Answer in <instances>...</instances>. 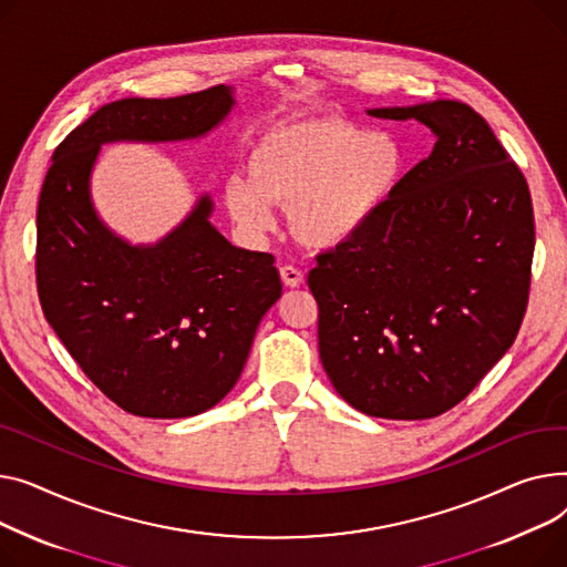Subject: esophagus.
<instances>
[{"label": "esophagus", "mask_w": 567, "mask_h": 567, "mask_svg": "<svg viewBox=\"0 0 567 567\" xmlns=\"http://www.w3.org/2000/svg\"><path fill=\"white\" fill-rule=\"evenodd\" d=\"M281 279H284V284L288 288H299V286L305 284V272L299 270V268H295V265H284V268H281Z\"/></svg>", "instance_id": "34e87169"}]
</instances>
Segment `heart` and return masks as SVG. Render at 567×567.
I'll return each instance as SVG.
<instances>
[{"instance_id": "heart-1", "label": "heart", "mask_w": 567, "mask_h": 567, "mask_svg": "<svg viewBox=\"0 0 567 567\" xmlns=\"http://www.w3.org/2000/svg\"><path fill=\"white\" fill-rule=\"evenodd\" d=\"M405 169V151L389 132L346 118L272 127L249 153V172L230 174L224 198L247 230L275 226V206H292V228L311 247L348 243L386 204Z\"/></svg>"}]
</instances>
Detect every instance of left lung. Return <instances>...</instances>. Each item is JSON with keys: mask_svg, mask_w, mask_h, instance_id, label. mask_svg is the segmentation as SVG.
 <instances>
[{"mask_svg": "<svg viewBox=\"0 0 567 567\" xmlns=\"http://www.w3.org/2000/svg\"><path fill=\"white\" fill-rule=\"evenodd\" d=\"M369 114L414 118L437 142L354 238L316 256L320 359L354 410L432 419L464 401L517 337L534 206L519 166L470 105Z\"/></svg>", "mask_w": 567, "mask_h": 567, "instance_id": "8db88e82", "label": "left lung"}]
</instances>
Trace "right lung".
I'll list each match as a JSON object with an SVG mask.
<instances>
[{"mask_svg": "<svg viewBox=\"0 0 567 567\" xmlns=\"http://www.w3.org/2000/svg\"><path fill=\"white\" fill-rule=\"evenodd\" d=\"M233 107L219 84L178 97H125L65 137L37 213L43 313L84 375L121 410L183 419L236 386L260 318L281 297L275 256L233 247L208 221L210 196L153 247H132L97 219L89 178L110 142H178Z\"/></svg>", "mask_w": 567, "mask_h": 567, "instance_id": "1", "label": "right lung"}]
</instances>
